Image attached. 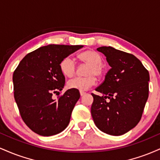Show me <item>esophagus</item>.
<instances>
[{
	"label": "esophagus",
	"instance_id": "1",
	"mask_svg": "<svg viewBox=\"0 0 160 160\" xmlns=\"http://www.w3.org/2000/svg\"><path fill=\"white\" fill-rule=\"evenodd\" d=\"M80 95H81V96H82V95H84L86 94V92H83V91H80Z\"/></svg>",
	"mask_w": 160,
	"mask_h": 160
}]
</instances>
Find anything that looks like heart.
<instances>
[{"label": "heart", "instance_id": "b5f03b06", "mask_svg": "<svg viewBox=\"0 0 160 160\" xmlns=\"http://www.w3.org/2000/svg\"><path fill=\"white\" fill-rule=\"evenodd\" d=\"M80 62L88 66L85 70L86 77L74 78L68 82L69 89L85 91L92 86L95 82V77H101L102 74V56L98 52L92 50H88L80 53L78 56ZM60 70L63 75L68 78H71L76 72V65L74 61L68 56L60 62Z\"/></svg>", "mask_w": 160, "mask_h": 160}]
</instances>
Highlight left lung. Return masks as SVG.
I'll return each instance as SVG.
<instances>
[{
	"label": "left lung",
	"mask_w": 160,
	"mask_h": 160,
	"mask_svg": "<svg viewBox=\"0 0 160 160\" xmlns=\"http://www.w3.org/2000/svg\"><path fill=\"white\" fill-rule=\"evenodd\" d=\"M111 68L104 82L92 94L91 114L95 126L111 135H122L140 121L149 93V72L132 54L111 47H101ZM109 99L106 102V99Z\"/></svg>",
	"instance_id": "8db88e82"
}]
</instances>
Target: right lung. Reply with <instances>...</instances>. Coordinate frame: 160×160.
Wrapping results in <instances>:
<instances>
[{"label": "right lung", "mask_w": 160, "mask_h": 160, "mask_svg": "<svg viewBox=\"0 0 160 160\" xmlns=\"http://www.w3.org/2000/svg\"><path fill=\"white\" fill-rule=\"evenodd\" d=\"M83 47L49 44L28 53L12 76L14 98L22 118L34 132L51 136L65 129L80 98L79 90L70 89L58 98L53 93L64 88L65 78L60 62Z\"/></svg>", "instance_id": "obj_1"}]
</instances>
